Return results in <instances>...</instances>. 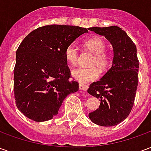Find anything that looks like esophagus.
<instances>
[{"label": "esophagus", "instance_id": "obj_1", "mask_svg": "<svg viewBox=\"0 0 151 151\" xmlns=\"http://www.w3.org/2000/svg\"><path fill=\"white\" fill-rule=\"evenodd\" d=\"M79 89L80 90H82V91H87V89H88V86H85V85H82V84H80L79 85Z\"/></svg>", "mask_w": 151, "mask_h": 151}]
</instances>
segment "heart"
<instances>
[{"mask_svg":"<svg viewBox=\"0 0 151 151\" xmlns=\"http://www.w3.org/2000/svg\"><path fill=\"white\" fill-rule=\"evenodd\" d=\"M84 44L91 52L94 53V56L90 63L91 67H79L72 71L73 78L82 84L94 82L98 79L100 74L98 67L102 71H105L111 64V57L107 52H105L106 43L103 39L93 37L86 40ZM65 57L69 64L73 65L78 62V50L73 43L69 44L65 47Z\"/></svg>","mask_w":151,"mask_h":151,"instance_id":"obj_1","label":"heart"}]
</instances>
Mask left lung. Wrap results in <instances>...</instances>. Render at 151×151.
Wrapping results in <instances>:
<instances>
[{
    "mask_svg": "<svg viewBox=\"0 0 151 151\" xmlns=\"http://www.w3.org/2000/svg\"><path fill=\"white\" fill-rule=\"evenodd\" d=\"M89 30L104 35L112 45L114 55L111 69L87 90L100 101L99 109L89 113V118L98 125L114 126L126 119L134 104L139 68L136 45L116 26Z\"/></svg>",
    "mask_w": 151,
    "mask_h": 151,
    "instance_id": "1",
    "label": "left lung"
}]
</instances>
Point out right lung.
<instances>
[{"label":"right lung","mask_w":151,"mask_h":151,"mask_svg":"<svg viewBox=\"0 0 151 151\" xmlns=\"http://www.w3.org/2000/svg\"><path fill=\"white\" fill-rule=\"evenodd\" d=\"M87 32L80 27L47 25L22 41L16 52L14 92L24 116L36 122L51 120L66 96L78 91V82L70 79L65 49Z\"/></svg>","instance_id":"1"}]
</instances>
